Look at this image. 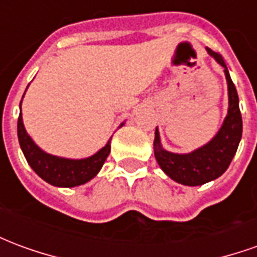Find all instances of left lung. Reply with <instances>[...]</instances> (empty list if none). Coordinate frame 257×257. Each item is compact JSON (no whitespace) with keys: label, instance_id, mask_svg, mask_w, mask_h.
Instances as JSON below:
<instances>
[{"label":"left lung","instance_id":"obj_1","mask_svg":"<svg viewBox=\"0 0 257 257\" xmlns=\"http://www.w3.org/2000/svg\"><path fill=\"white\" fill-rule=\"evenodd\" d=\"M206 51L224 67L228 85V112L220 131L208 145L190 154H175L164 150L157 129L154 138V154L158 165L169 178L184 186H201L221 176L231 164L242 136V117L235 85L231 81L220 53L212 51L210 48H206Z\"/></svg>","mask_w":257,"mask_h":257}]
</instances>
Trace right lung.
I'll list each match as a JSON object with an SVG mask.
<instances>
[{
    "label": "right lung",
    "instance_id": "obj_1",
    "mask_svg": "<svg viewBox=\"0 0 257 257\" xmlns=\"http://www.w3.org/2000/svg\"><path fill=\"white\" fill-rule=\"evenodd\" d=\"M18 138L20 149L33 171L45 182L56 187H75L89 182L99 173L111 149L110 139L95 156L84 160H67L47 154L27 135L22 119V112L18 118Z\"/></svg>",
    "mask_w": 257,
    "mask_h": 257
}]
</instances>
